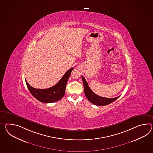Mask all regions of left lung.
Listing matches in <instances>:
<instances>
[{
  "label": "left lung",
  "mask_w": 153,
  "mask_h": 153,
  "mask_svg": "<svg viewBox=\"0 0 153 153\" xmlns=\"http://www.w3.org/2000/svg\"><path fill=\"white\" fill-rule=\"evenodd\" d=\"M82 78L83 86H84L85 94L88 100L92 104L96 105H100V106L106 105L113 102L114 101H116V100H117L119 98V96H118L116 98H105V97H101L98 96L91 90L90 87L88 85V83L87 82L86 79L83 76H82Z\"/></svg>",
  "instance_id": "left-lung-1"
}]
</instances>
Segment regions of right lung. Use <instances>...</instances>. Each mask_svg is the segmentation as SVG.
I'll list each match as a JSON object with an SVG mask.
<instances>
[{
  "label": "right lung",
  "instance_id": "add662e5",
  "mask_svg": "<svg viewBox=\"0 0 153 153\" xmlns=\"http://www.w3.org/2000/svg\"><path fill=\"white\" fill-rule=\"evenodd\" d=\"M74 70L72 67L65 74L63 77L55 86L47 89H37L31 87L25 80L26 85L30 93L38 101L42 103H49L59 101L65 93L67 81Z\"/></svg>",
  "mask_w": 153,
  "mask_h": 153
}]
</instances>
